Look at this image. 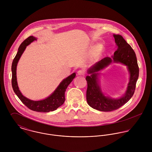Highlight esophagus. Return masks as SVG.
<instances>
[{
	"label": "esophagus",
	"instance_id": "esophagus-1",
	"mask_svg": "<svg viewBox=\"0 0 152 152\" xmlns=\"http://www.w3.org/2000/svg\"><path fill=\"white\" fill-rule=\"evenodd\" d=\"M78 74L79 75H84V74H85V73H86V71H85V70L84 69H80L79 71H78Z\"/></svg>",
	"mask_w": 152,
	"mask_h": 152
}]
</instances>
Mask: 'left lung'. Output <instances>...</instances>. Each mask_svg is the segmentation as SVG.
<instances>
[{"mask_svg":"<svg viewBox=\"0 0 152 152\" xmlns=\"http://www.w3.org/2000/svg\"><path fill=\"white\" fill-rule=\"evenodd\" d=\"M113 37L118 46L114 56L112 58L105 57L96 63L88 71V74L91 75L86 77L87 102L92 108L103 112L116 110L128 102L134 92L139 77V70L134 51L122 36L113 34ZM112 61L121 62L126 65L130 73V80L126 94L121 99L116 100L105 97L97 83L98 74L96 72L108 65Z\"/></svg>","mask_w":152,"mask_h":152,"instance_id":"1","label":"left lung"}]
</instances>
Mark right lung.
<instances>
[{"instance_id": "1", "label": "right lung", "mask_w": 152, "mask_h": 152, "mask_svg": "<svg viewBox=\"0 0 152 152\" xmlns=\"http://www.w3.org/2000/svg\"><path fill=\"white\" fill-rule=\"evenodd\" d=\"M34 40H36V37L30 36L24 40L20 44L12 65V86L16 95L22 101V103L24 104L28 108L39 112H48L50 111L56 110L64 104L65 99V92L66 89L71 83L72 80L75 78V73H73L66 78L63 80L54 92L45 99L39 101H34L24 96L19 91V87L18 86L16 79V66L23 53L26 49V47Z\"/></svg>"}]
</instances>
